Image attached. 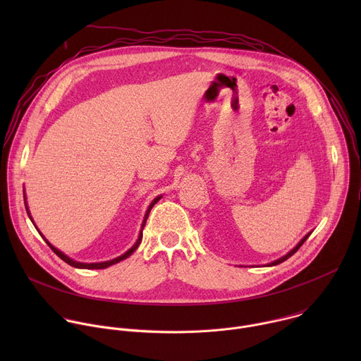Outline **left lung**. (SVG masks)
<instances>
[{
  "label": "left lung",
  "mask_w": 361,
  "mask_h": 361,
  "mask_svg": "<svg viewBox=\"0 0 361 361\" xmlns=\"http://www.w3.org/2000/svg\"><path fill=\"white\" fill-rule=\"evenodd\" d=\"M310 234H312V231H310V233H308L307 235H304V237H302V240H301V241H300V243H298V244H297V245H295V247H294V248H293L291 251H288V252H287L286 255L280 257V259H279V260H276V262H273V263H269L267 266H269V267H271V266H277V264H280V263L286 262L287 259H290V257H291V255H293V254H294V252H295V251H297V250H298V248H300V247H301V245L304 244V241H305V240L308 238V235H310Z\"/></svg>",
  "instance_id": "1"
}]
</instances>
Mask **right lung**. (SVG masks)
Segmentation results:
<instances>
[{
	"label": "right lung",
	"mask_w": 361,
	"mask_h": 361,
	"mask_svg": "<svg viewBox=\"0 0 361 361\" xmlns=\"http://www.w3.org/2000/svg\"><path fill=\"white\" fill-rule=\"evenodd\" d=\"M163 195H159V197H156L152 200V202L148 205V209H147V213H145V216H144V221H142V224H141V231H140V234H138V238H137V241H135V244L128 250V251H126L123 255H120V257H117V259H113V260H109V262H102V263H80V262H75V260H73V259H70L68 255H66L63 251H60L59 248H56L53 244H49L48 243V240L45 238V237H42L44 240H45V243L49 245V248L53 250L60 259L63 260V262H66L67 264H70L71 267H75V269H88V270H92V269H95V270H98V269H107V267H110V266H113V264H117V263H120V262H123V260H126L127 257H130L137 248H138V245H140V243H141V238H142V228H144V226H145V221H147V219H148V214H149V212H151V209H152V205L156 204L160 198H161ZM24 202H25V210H27V213H28V217L31 219V216H30V210H28V205H27V200H25V195H24ZM31 221H32V219H31ZM37 231H38V228H37ZM39 233V231H38ZM41 234V233H39ZM42 235V234H41Z\"/></svg>",
	"instance_id": "1"
}]
</instances>
